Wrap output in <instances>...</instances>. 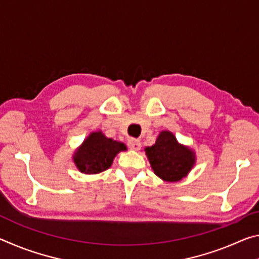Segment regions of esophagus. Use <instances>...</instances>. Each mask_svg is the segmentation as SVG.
<instances>
[{"instance_id": "esophagus-1", "label": "esophagus", "mask_w": 259, "mask_h": 259, "mask_svg": "<svg viewBox=\"0 0 259 259\" xmlns=\"http://www.w3.org/2000/svg\"><path fill=\"white\" fill-rule=\"evenodd\" d=\"M128 146L130 150H134V151H139L140 148H142V144L138 139H134L131 138L128 140Z\"/></svg>"}]
</instances>
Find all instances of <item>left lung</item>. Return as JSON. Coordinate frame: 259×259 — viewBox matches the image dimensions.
Masks as SVG:
<instances>
[{
  "label": "left lung",
  "instance_id": "obj_1",
  "mask_svg": "<svg viewBox=\"0 0 259 259\" xmlns=\"http://www.w3.org/2000/svg\"><path fill=\"white\" fill-rule=\"evenodd\" d=\"M145 151L156 176L166 182L181 181L195 162L194 153L179 145L169 131H162L154 145L146 147Z\"/></svg>",
  "mask_w": 259,
  "mask_h": 259
}]
</instances>
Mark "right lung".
I'll return each instance as SVG.
<instances>
[{
    "label": "right lung",
    "mask_w": 259,
    "mask_h": 259,
    "mask_svg": "<svg viewBox=\"0 0 259 259\" xmlns=\"http://www.w3.org/2000/svg\"><path fill=\"white\" fill-rule=\"evenodd\" d=\"M126 150L124 144L106 138L100 133L91 134L75 153L74 162L81 172L98 174L111 166L117 153Z\"/></svg>",
    "instance_id": "right-lung-1"
}]
</instances>
